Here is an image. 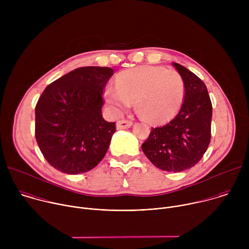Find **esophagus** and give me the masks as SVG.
I'll return each mask as SVG.
<instances>
[{
  "label": "esophagus",
  "instance_id": "esophagus-1",
  "mask_svg": "<svg viewBox=\"0 0 249 249\" xmlns=\"http://www.w3.org/2000/svg\"><path fill=\"white\" fill-rule=\"evenodd\" d=\"M132 121L130 120H126V119H122V120H119L116 124V127L118 130H121V129H128L132 126Z\"/></svg>",
  "mask_w": 249,
  "mask_h": 249
}]
</instances>
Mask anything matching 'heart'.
I'll list each match as a JSON object with an SVG mask.
<instances>
[{
  "label": "heart",
  "instance_id": "obj_1",
  "mask_svg": "<svg viewBox=\"0 0 249 249\" xmlns=\"http://www.w3.org/2000/svg\"><path fill=\"white\" fill-rule=\"evenodd\" d=\"M184 96L181 76L174 70L140 67L116 77V88L107 87L104 98L112 111L122 113L135 101L138 113L151 123H162L179 110Z\"/></svg>",
  "mask_w": 249,
  "mask_h": 249
}]
</instances>
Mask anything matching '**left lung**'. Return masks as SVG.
I'll list each match as a JSON object with an SVG mask.
<instances>
[{"label": "left lung", "mask_w": 249, "mask_h": 249, "mask_svg": "<svg viewBox=\"0 0 249 249\" xmlns=\"http://www.w3.org/2000/svg\"><path fill=\"white\" fill-rule=\"evenodd\" d=\"M184 84V99L167 124L152 128L142 145L146 157L161 170L191 168L204 156L211 141L212 102L205 84L188 69L174 63Z\"/></svg>", "instance_id": "1"}]
</instances>
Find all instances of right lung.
I'll return each mask as SVG.
<instances>
[{"label": "right lung", "instance_id": "add662e5", "mask_svg": "<svg viewBox=\"0 0 249 249\" xmlns=\"http://www.w3.org/2000/svg\"><path fill=\"white\" fill-rule=\"evenodd\" d=\"M113 72L108 67L78 68L40 95L35 138L45 160L61 172H87L107 152L116 125L102 117V93Z\"/></svg>", "mask_w": 249, "mask_h": 249}]
</instances>
